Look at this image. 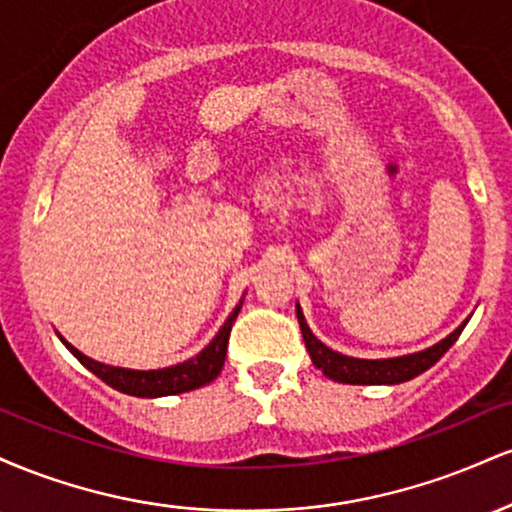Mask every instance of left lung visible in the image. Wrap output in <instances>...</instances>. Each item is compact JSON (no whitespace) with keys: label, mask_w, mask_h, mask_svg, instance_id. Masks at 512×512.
Segmentation results:
<instances>
[{"label":"left lung","mask_w":512,"mask_h":512,"mask_svg":"<svg viewBox=\"0 0 512 512\" xmlns=\"http://www.w3.org/2000/svg\"><path fill=\"white\" fill-rule=\"evenodd\" d=\"M296 317L298 325H301V334L305 349H308L310 361L317 370H322V375L334 380V383H346V385H399L407 383V380L416 378L424 370H428L433 363L440 361V356L450 349L452 344L457 342L464 327H467V320L457 327L455 332H450L448 337L440 339L438 344L428 346L424 351H414V354L404 356H392V358H354L339 354V351L330 349L327 344H322L320 339L315 337L313 330L305 322L301 305L296 303Z\"/></svg>","instance_id":"left-lung-1"}]
</instances>
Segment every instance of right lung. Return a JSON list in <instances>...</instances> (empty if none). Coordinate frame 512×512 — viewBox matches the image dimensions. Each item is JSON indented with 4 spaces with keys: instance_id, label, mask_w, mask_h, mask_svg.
Instances as JSON below:
<instances>
[{
    "instance_id": "obj_1",
    "label": "right lung",
    "mask_w": 512,
    "mask_h": 512,
    "mask_svg": "<svg viewBox=\"0 0 512 512\" xmlns=\"http://www.w3.org/2000/svg\"><path fill=\"white\" fill-rule=\"evenodd\" d=\"M243 298H240V303L233 308V313L226 317V322H223L221 330L216 332V337L211 339V342L204 346L197 356L187 358V361L175 363V366H168V368L134 370V368L110 366V363L93 361V358L81 354V351L69 344L60 332H57V337H60V342L67 346L76 358H79V363H84L93 375H98L103 383L115 387L117 392H125V395H132V397H151V399L180 395V392H190L202 385H209L211 380L221 373L223 361H226L228 337H231L233 322H236L240 308H243Z\"/></svg>"
}]
</instances>
